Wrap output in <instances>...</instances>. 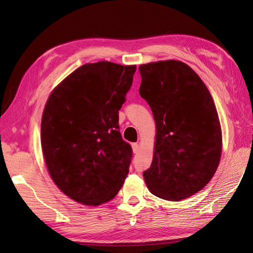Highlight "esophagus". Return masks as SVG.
<instances>
[{
  "label": "esophagus",
  "instance_id": "esophagus-1",
  "mask_svg": "<svg viewBox=\"0 0 253 253\" xmlns=\"http://www.w3.org/2000/svg\"><path fill=\"white\" fill-rule=\"evenodd\" d=\"M131 147H132V152H134L135 154L138 153V151H139V145H138V144H137V143H132V144H131Z\"/></svg>",
  "mask_w": 253,
  "mask_h": 253
}]
</instances>
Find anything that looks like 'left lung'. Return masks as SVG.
Segmentation results:
<instances>
[{
	"instance_id": "1",
	"label": "left lung",
	"mask_w": 253,
	"mask_h": 253,
	"mask_svg": "<svg viewBox=\"0 0 253 253\" xmlns=\"http://www.w3.org/2000/svg\"><path fill=\"white\" fill-rule=\"evenodd\" d=\"M139 72V93L156 123L145 182L157 198H190L210 182L221 158V127L211 93L193 69L176 60L142 65Z\"/></svg>"
}]
</instances>
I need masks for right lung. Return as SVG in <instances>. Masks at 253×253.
I'll list each match as a JSON object with an SVG mask.
<instances>
[{"instance_id": "1", "label": "right lung", "mask_w": 253, "mask_h": 253, "mask_svg": "<svg viewBox=\"0 0 253 253\" xmlns=\"http://www.w3.org/2000/svg\"><path fill=\"white\" fill-rule=\"evenodd\" d=\"M136 66L87 63L55 87L41 121V146L51 178L67 196L99 205L117 195L132 157L119 131Z\"/></svg>"}]
</instances>
